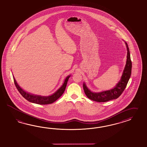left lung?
Instances as JSON below:
<instances>
[{
	"label": "left lung",
	"mask_w": 147,
	"mask_h": 147,
	"mask_svg": "<svg viewBox=\"0 0 147 147\" xmlns=\"http://www.w3.org/2000/svg\"><path fill=\"white\" fill-rule=\"evenodd\" d=\"M125 44L127 47V60L125 67L123 69V75L119 82L116 84L115 87L113 89L99 92H92L88 88L86 84L84 83L83 87L84 91L88 98L98 102H106L110 100L118 98L124 91L131 77V61L129 50L128 44L126 42Z\"/></svg>",
	"instance_id": "left-lung-1"
}]
</instances>
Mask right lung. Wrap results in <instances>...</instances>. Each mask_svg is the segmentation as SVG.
Wrapping results in <instances>:
<instances>
[{
    "instance_id": "1",
    "label": "right lung",
    "mask_w": 147,
    "mask_h": 147,
    "mask_svg": "<svg viewBox=\"0 0 147 147\" xmlns=\"http://www.w3.org/2000/svg\"><path fill=\"white\" fill-rule=\"evenodd\" d=\"M71 76H68L65 80L63 84L61 87L58 89L57 91L52 95L49 96H41L35 95L30 94L28 92H27L21 88L20 86L17 84L16 80L14 79L13 76V79L14 84L16 86L17 89L19 91L21 95L24 97L25 99H27L29 102H32L33 103L38 104L40 105H45V104H51L55 102L57 99L59 98L63 94L65 89L66 87V85L67 84L68 80L69 79Z\"/></svg>"
}]
</instances>
